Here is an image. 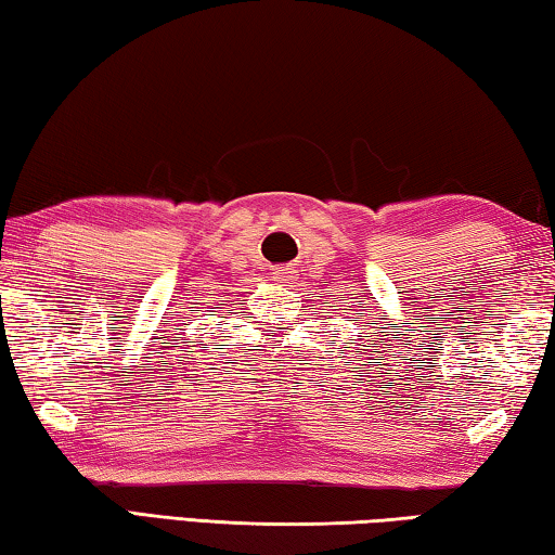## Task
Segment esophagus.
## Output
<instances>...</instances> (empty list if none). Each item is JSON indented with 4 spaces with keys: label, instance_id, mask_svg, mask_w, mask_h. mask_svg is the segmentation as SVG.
I'll return each instance as SVG.
<instances>
[{
    "label": "esophagus",
    "instance_id": "1",
    "mask_svg": "<svg viewBox=\"0 0 555 555\" xmlns=\"http://www.w3.org/2000/svg\"><path fill=\"white\" fill-rule=\"evenodd\" d=\"M271 279L281 281V284H286V281L291 279V267H276V269H271Z\"/></svg>",
    "mask_w": 555,
    "mask_h": 555
}]
</instances>
